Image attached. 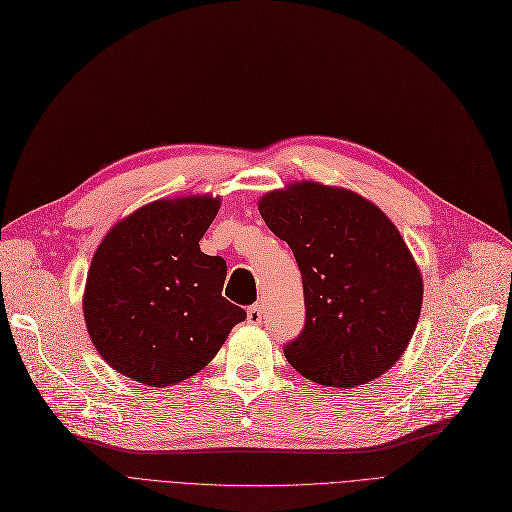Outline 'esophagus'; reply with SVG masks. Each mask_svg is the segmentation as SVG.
<instances>
[{
  "label": "esophagus",
  "instance_id": "1",
  "mask_svg": "<svg viewBox=\"0 0 512 512\" xmlns=\"http://www.w3.org/2000/svg\"><path fill=\"white\" fill-rule=\"evenodd\" d=\"M261 319H263V307H261L259 303L251 305V307L247 309V321H249V324L259 326V324H261Z\"/></svg>",
  "mask_w": 512,
  "mask_h": 512
}]
</instances>
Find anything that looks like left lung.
I'll return each mask as SVG.
<instances>
[{
  "label": "left lung",
  "instance_id": "8db88e82",
  "mask_svg": "<svg viewBox=\"0 0 512 512\" xmlns=\"http://www.w3.org/2000/svg\"><path fill=\"white\" fill-rule=\"evenodd\" d=\"M259 213L299 263L305 328L288 363L321 386L355 388L407 351L421 313L423 276L388 215L342 186L290 182Z\"/></svg>",
  "mask_w": 512,
  "mask_h": 512
}]
</instances>
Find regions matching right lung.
<instances>
[{"mask_svg":"<svg viewBox=\"0 0 512 512\" xmlns=\"http://www.w3.org/2000/svg\"><path fill=\"white\" fill-rule=\"evenodd\" d=\"M220 205L209 193L157 199L99 242L85 324L103 361L126 378L151 388L191 378L247 317L222 297L226 261L199 247Z\"/></svg>","mask_w":512,"mask_h":512,"instance_id":"obj_1","label":"right lung"}]
</instances>
